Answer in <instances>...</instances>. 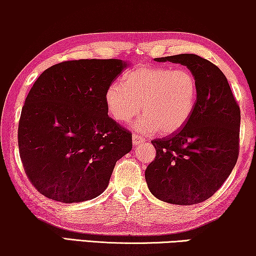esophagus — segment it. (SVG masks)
<instances>
[{"label":"esophagus","instance_id":"esophagus-1","mask_svg":"<svg viewBox=\"0 0 256 256\" xmlns=\"http://www.w3.org/2000/svg\"><path fill=\"white\" fill-rule=\"evenodd\" d=\"M146 138L140 136L138 134H132V144L134 146H140L141 143H144Z\"/></svg>","mask_w":256,"mask_h":256}]
</instances>
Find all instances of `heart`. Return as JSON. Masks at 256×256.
<instances>
[{
  "label": "heart",
  "mask_w": 256,
  "mask_h": 256,
  "mask_svg": "<svg viewBox=\"0 0 256 256\" xmlns=\"http://www.w3.org/2000/svg\"><path fill=\"white\" fill-rule=\"evenodd\" d=\"M198 82L188 68L144 66L132 70L122 85L110 84L104 92L107 110L115 120L129 124L140 113L136 129L144 134H171L186 124L194 110Z\"/></svg>",
  "instance_id": "heart-1"
}]
</instances>
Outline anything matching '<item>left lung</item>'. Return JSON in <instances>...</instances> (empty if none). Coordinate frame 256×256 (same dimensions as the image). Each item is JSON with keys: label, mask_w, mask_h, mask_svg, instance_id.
<instances>
[{"label": "left lung", "mask_w": 256, "mask_h": 256, "mask_svg": "<svg viewBox=\"0 0 256 256\" xmlns=\"http://www.w3.org/2000/svg\"><path fill=\"white\" fill-rule=\"evenodd\" d=\"M186 66L198 82L194 110L184 127L152 140L156 157L146 180L157 199L198 204L216 194L239 157L240 107L218 66L194 54L156 58Z\"/></svg>", "instance_id": "left-lung-1"}]
</instances>
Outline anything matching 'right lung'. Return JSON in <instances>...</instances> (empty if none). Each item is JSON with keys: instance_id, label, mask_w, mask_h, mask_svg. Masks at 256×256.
<instances>
[{"instance_id": "add662e5", "label": "right lung", "mask_w": 256, "mask_h": 256, "mask_svg": "<svg viewBox=\"0 0 256 256\" xmlns=\"http://www.w3.org/2000/svg\"><path fill=\"white\" fill-rule=\"evenodd\" d=\"M127 62L79 59L38 76L18 122V149L31 184L45 197L80 202L100 196L132 132L108 116L107 87Z\"/></svg>"}]
</instances>
